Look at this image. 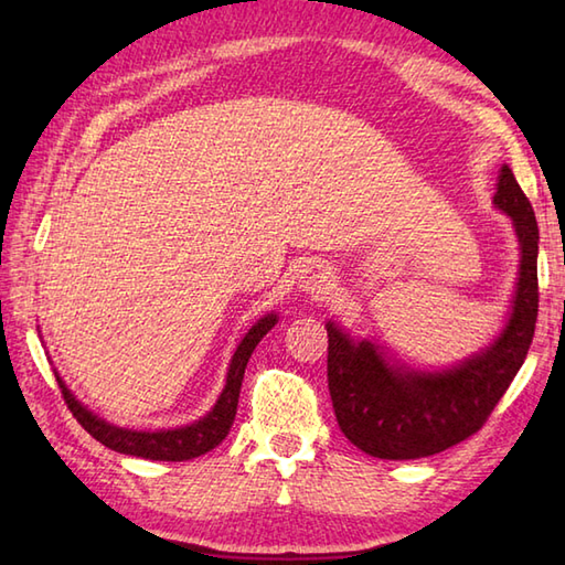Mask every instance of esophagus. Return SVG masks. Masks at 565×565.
I'll return each mask as SVG.
<instances>
[{
	"label": "esophagus",
	"mask_w": 565,
	"mask_h": 565,
	"mask_svg": "<svg viewBox=\"0 0 565 565\" xmlns=\"http://www.w3.org/2000/svg\"><path fill=\"white\" fill-rule=\"evenodd\" d=\"M298 286H301L306 294H316V296L328 294L332 286V271L320 262L306 264L301 269V276H298Z\"/></svg>",
	"instance_id": "1"
}]
</instances>
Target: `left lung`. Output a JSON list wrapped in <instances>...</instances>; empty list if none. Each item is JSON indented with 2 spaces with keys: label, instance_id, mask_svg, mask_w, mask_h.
Here are the masks:
<instances>
[{
  "label": "left lung",
  "instance_id": "left-lung-1",
  "mask_svg": "<svg viewBox=\"0 0 565 565\" xmlns=\"http://www.w3.org/2000/svg\"><path fill=\"white\" fill-rule=\"evenodd\" d=\"M493 203L510 215L520 269L505 326L483 350L444 369H413L395 362L374 340L352 338L340 322H326L334 417L344 437L369 456L423 459L471 437L524 364L539 310V227L508 164L500 170Z\"/></svg>",
  "mask_w": 565,
  "mask_h": 565
}]
</instances>
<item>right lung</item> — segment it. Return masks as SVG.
Returning a JSON list of instances; mask_svg holds the SVG:
<instances>
[{
    "mask_svg": "<svg viewBox=\"0 0 565 565\" xmlns=\"http://www.w3.org/2000/svg\"><path fill=\"white\" fill-rule=\"evenodd\" d=\"M276 322H279V316L267 313L245 332V338L239 340L237 350L231 359V366H227L225 386L218 395V401H215L211 411L203 417H199L196 423L184 425V427L154 429V431L116 427L114 423H109V419L94 415L87 405H82L77 401V395L67 388V383L57 374V371H55V379L60 383V388H63L65 403L72 411V415H75L77 423L87 429L94 439L102 441L104 447H109L118 454L140 456V459H152V461H189L215 449L227 437V431H231L235 413H237L239 386H243V376H245L249 356L255 352L259 340L276 326Z\"/></svg>",
    "mask_w": 565,
    "mask_h": 565,
    "instance_id": "add662e5",
    "label": "right lung"
}]
</instances>
